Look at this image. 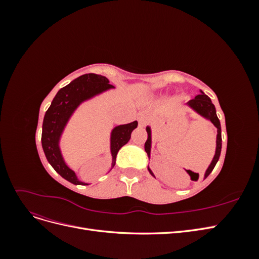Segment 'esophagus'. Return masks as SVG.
Instances as JSON below:
<instances>
[{
	"mask_svg": "<svg viewBox=\"0 0 259 259\" xmlns=\"http://www.w3.org/2000/svg\"><path fill=\"white\" fill-rule=\"evenodd\" d=\"M147 122H148V119H147V117H146L145 115L139 116V126H140V127H144L145 125L147 124Z\"/></svg>",
	"mask_w": 259,
	"mask_h": 259,
	"instance_id": "esophagus-1",
	"label": "esophagus"
}]
</instances>
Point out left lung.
Listing matches in <instances>:
<instances>
[{
    "mask_svg": "<svg viewBox=\"0 0 259 259\" xmlns=\"http://www.w3.org/2000/svg\"><path fill=\"white\" fill-rule=\"evenodd\" d=\"M185 105L188 108H189L190 110H192L193 112H195L197 114H199L200 116H202L203 119H205L206 121L210 122L217 128L215 154L213 156V160H211L210 164H209L208 167L205 170V173H204V177H203V178L205 179L211 173V170L214 169L216 163L219 160V156H221V152H222V127H221V122H219V119H218V116L216 114L215 106L213 105V103H211V100L209 99V97L207 95H205V94L203 93L202 91H200L199 95H197L193 99L188 101V103H186ZM146 131H147V134H148V138H147V142L145 143V151L148 154L149 160H150L151 147H152V130H151V126H149V125H148V126L146 127ZM148 170H149V173H150L155 178L153 171L151 170L150 167H149V165H148ZM186 171L188 174H189V176L191 177L192 180H198L199 174L192 173L191 170H187V169H186Z\"/></svg>",
    "mask_w": 259,
    "mask_h": 259,
    "instance_id": "1",
    "label": "left lung"
}]
</instances>
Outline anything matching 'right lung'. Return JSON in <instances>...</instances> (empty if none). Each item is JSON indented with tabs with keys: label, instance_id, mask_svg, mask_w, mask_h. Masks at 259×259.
I'll list each match as a JSON object with an SVG mask.
<instances>
[{
	"label": "right lung",
	"instance_id": "right-lung-1",
	"mask_svg": "<svg viewBox=\"0 0 259 259\" xmlns=\"http://www.w3.org/2000/svg\"><path fill=\"white\" fill-rule=\"evenodd\" d=\"M115 88L106 76L89 73L70 82L58 91L46 111L42 126V148L46 159L57 173L74 185H89L81 182L74 169L67 163L61 150V138L69 121L86 101L96 98ZM138 125L137 121L115 125L110 132L111 168L114 167L116 154L128 143L132 132Z\"/></svg>",
	"mask_w": 259,
	"mask_h": 259
}]
</instances>
